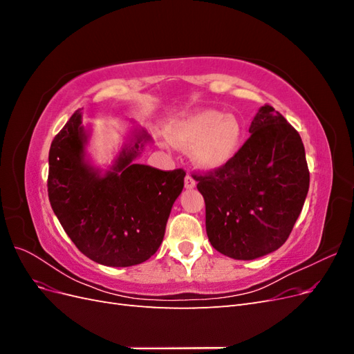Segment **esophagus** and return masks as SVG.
I'll return each mask as SVG.
<instances>
[{
    "instance_id": "1",
    "label": "esophagus",
    "mask_w": 354,
    "mask_h": 354,
    "mask_svg": "<svg viewBox=\"0 0 354 354\" xmlns=\"http://www.w3.org/2000/svg\"><path fill=\"white\" fill-rule=\"evenodd\" d=\"M195 186H196V180L192 177L190 174H187L186 178H185V187L186 189H194Z\"/></svg>"
}]
</instances>
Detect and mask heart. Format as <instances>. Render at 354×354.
Returning a JSON list of instances; mask_svg holds the SVG:
<instances>
[{"label":"heart","mask_w":354,"mask_h":354,"mask_svg":"<svg viewBox=\"0 0 354 354\" xmlns=\"http://www.w3.org/2000/svg\"><path fill=\"white\" fill-rule=\"evenodd\" d=\"M171 142L181 149H192L194 164L202 169H220L236 155L242 127L233 115L216 109H202L171 120L167 125Z\"/></svg>","instance_id":"obj_1"}]
</instances>
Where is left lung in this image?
I'll use <instances>...</instances> for the list:
<instances>
[{"label":"left lung","instance_id":"obj_1","mask_svg":"<svg viewBox=\"0 0 354 354\" xmlns=\"http://www.w3.org/2000/svg\"><path fill=\"white\" fill-rule=\"evenodd\" d=\"M250 134L229 164L194 176L205 199L208 239L234 260H255L279 250L310 185L301 137L279 112L261 106Z\"/></svg>","mask_w":354,"mask_h":354}]
</instances>
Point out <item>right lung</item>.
<instances>
[{"label": "right lung", "instance_id": "add662e5", "mask_svg": "<svg viewBox=\"0 0 354 354\" xmlns=\"http://www.w3.org/2000/svg\"><path fill=\"white\" fill-rule=\"evenodd\" d=\"M122 147L108 167L87 152L90 127L78 109L48 153V199L77 248L109 267L140 264L162 243L167 221L185 186L183 169L137 164L152 137L130 121Z\"/></svg>", "mask_w": 354, "mask_h": 354}]
</instances>
